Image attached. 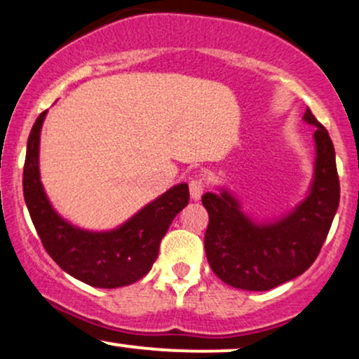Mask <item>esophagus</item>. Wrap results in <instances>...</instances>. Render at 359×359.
<instances>
[{"label": "esophagus", "mask_w": 359, "mask_h": 359, "mask_svg": "<svg viewBox=\"0 0 359 359\" xmlns=\"http://www.w3.org/2000/svg\"><path fill=\"white\" fill-rule=\"evenodd\" d=\"M189 192H191V199L192 201H199L204 194V180L196 177L189 182Z\"/></svg>", "instance_id": "obj_1"}]
</instances>
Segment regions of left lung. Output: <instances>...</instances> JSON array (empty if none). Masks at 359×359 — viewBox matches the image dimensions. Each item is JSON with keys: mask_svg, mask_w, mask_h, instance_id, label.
<instances>
[{"mask_svg": "<svg viewBox=\"0 0 359 359\" xmlns=\"http://www.w3.org/2000/svg\"><path fill=\"white\" fill-rule=\"evenodd\" d=\"M302 119L316 128V158L306 197L295 208L273 219H257L224 185L203 196L209 212L205 257L214 273L234 288L265 292L302 275L331 229L339 205L334 145L311 109Z\"/></svg>", "mask_w": 359, "mask_h": 359, "instance_id": "8db88e82", "label": "left lung"}]
</instances>
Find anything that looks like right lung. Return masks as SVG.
Masks as SVG:
<instances>
[{
	"label": "right lung",
	"mask_w": 359,
	"mask_h": 359,
	"mask_svg": "<svg viewBox=\"0 0 359 359\" xmlns=\"http://www.w3.org/2000/svg\"><path fill=\"white\" fill-rule=\"evenodd\" d=\"M45 116L47 111L32 128L23 168L25 203L45 250L65 273L90 287L131 285L154 266L168 226L189 204V185H174L113 229L79 228L55 211L40 179V133Z\"/></svg>",
	"instance_id": "obj_1"
}]
</instances>
